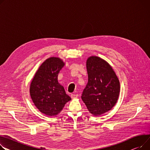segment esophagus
<instances>
[{
    "mask_svg": "<svg viewBox=\"0 0 150 150\" xmlns=\"http://www.w3.org/2000/svg\"><path fill=\"white\" fill-rule=\"evenodd\" d=\"M71 98H72V99H74V98H76L78 97V95L74 93V94H71Z\"/></svg>",
    "mask_w": 150,
    "mask_h": 150,
    "instance_id": "esophagus-1",
    "label": "esophagus"
}]
</instances>
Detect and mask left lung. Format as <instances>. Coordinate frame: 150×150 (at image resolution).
Segmentation results:
<instances>
[{"mask_svg":"<svg viewBox=\"0 0 150 150\" xmlns=\"http://www.w3.org/2000/svg\"><path fill=\"white\" fill-rule=\"evenodd\" d=\"M86 67L88 83L81 99L90 113L99 116L110 110L117 103L120 83L111 66L100 57H88Z\"/></svg>","mask_w":150,"mask_h":150,"instance_id":"left-lung-1","label":"left lung"}]
</instances>
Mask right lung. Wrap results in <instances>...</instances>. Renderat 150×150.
Instances as JSON below:
<instances>
[{
    "label": "right lung",
    "instance_id": "obj_1",
    "mask_svg": "<svg viewBox=\"0 0 150 150\" xmlns=\"http://www.w3.org/2000/svg\"><path fill=\"white\" fill-rule=\"evenodd\" d=\"M64 63L58 57L49 58L39 67L30 85V95L39 111L49 116L58 115L71 99L58 82Z\"/></svg>",
    "mask_w": 150,
    "mask_h": 150
}]
</instances>
